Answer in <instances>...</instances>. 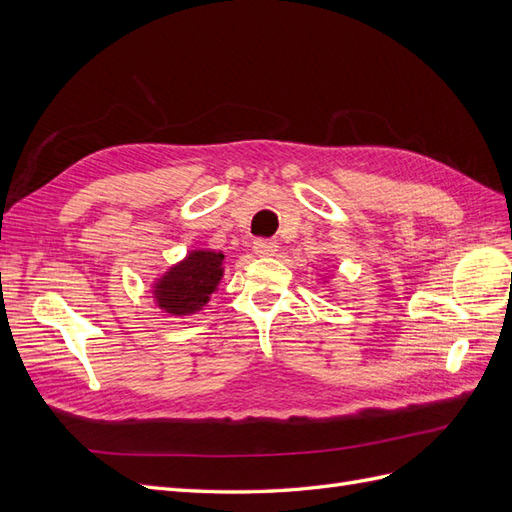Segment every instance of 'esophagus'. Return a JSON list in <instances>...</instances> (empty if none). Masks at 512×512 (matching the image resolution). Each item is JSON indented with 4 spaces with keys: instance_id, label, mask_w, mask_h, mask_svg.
Returning a JSON list of instances; mask_svg holds the SVG:
<instances>
[{
    "instance_id": "34e87169",
    "label": "esophagus",
    "mask_w": 512,
    "mask_h": 512,
    "mask_svg": "<svg viewBox=\"0 0 512 512\" xmlns=\"http://www.w3.org/2000/svg\"><path fill=\"white\" fill-rule=\"evenodd\" d=\"M277 241H273V239H256L254 241V252L258 254V256H275V252H277Z\"/></svg>"
}]
</instances>
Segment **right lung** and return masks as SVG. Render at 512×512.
I'll return each instance as SVG.
<instances>
[{
	"label": "right lung",
	"instance_id": "obj_1",
	"mask_svg": "<svg viewBox=\"0 0 512 512\" xmlns=\"http://www.w3.org/2000/svg\"><path fill=\"white\" fill-rule=\"evenodd\" d=\"M222 260V252H190L153 286L158 307L170 316H190L200 312L222 280Z\"/></svg>",
	"mask_w": 512,
	"mask_h": 512
}]
</instances>
